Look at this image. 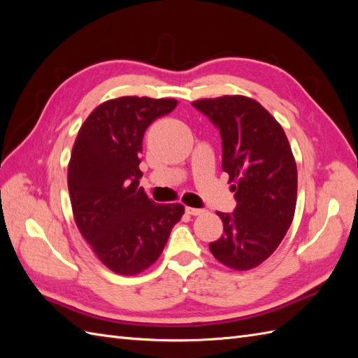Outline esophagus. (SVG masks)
Instances as JSON below:
<instances>
[{
  "label": "esophagus",
  "instance_id": "obj_1",
  "mask_svg": "<svg viewBox=\"0 0 358 358\" xmlns=\"http://www.w3.org/2000/svg\"><path fill=\"white\" fill-rule=\"evenodd\" d=\"M186 212L189 215H194V217H196V215H201V214H204V209H196V208H186Z\"/></svg>",
  "mask_w": 358,
  "mask_h": 358
}]
</instances>
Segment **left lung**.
Instances as JSON below:
<instances>
[{
  "instance_id": "1",
  "label": "left lung",
  "mask_w": 358,
  "mask_h": 358,
  "mask_svg": "<svg viewBox=\"0 0 358 358\" xmlns=\"http://www.w3.org/2000/svg\"><path fill=\"white\" fill-rule=\"evenodd\" d=\"M222 135L223 171L229 173L237 206L218 212L222 238L210 243L220 263L237 271L262 264L292 223L296 164L277 120L252 98L224 95L192 103Z\"/></svg>"
}]
</instances>
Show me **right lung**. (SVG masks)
Returning a JSON list of instances; mask_svg holds the SVG:
<instances>
[{
  "label": "right lung",
  "mask_w": 358,
  "mask_h": 358,
  "mask_svg": "<svg viewBox=\"0 0 358 358\" xmlns=\"http://www.w3.org/2000/svg\"><path fill=\"white\" fill-rule=\"evenodd\" d=\"M175 106L173 98L109 100L90 113L73 144L67 186L75 223L101 263L120 275L154 264L185 214L181 204H157L140 187L144 132Z\"/></svg>",
  "instance_id": "right-lung-1"
}]
</instances>
